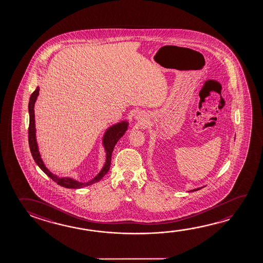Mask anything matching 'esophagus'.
Returning <instances> with one entry per match:
<instances>
[{
    "label": "esophagus",
    "instance_id": "esophagus-1",
    "mask_svg": "<svg viewBox=\"0 0 263 263\" xmlns=\"http://www.w3.org/2000/svg\"><path fill=\"white\" fill-rule=\"evenodd\" d=\"M146 116L145 115V112H139L138 114H137V116H136V119H138V121H143L145 119V117Z\"/></svg>",
    "mask_w": 263,
    "mask_h": 263
}]
</instances>
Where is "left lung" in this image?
<instances>
[{"mask_svg":"<svg viewBox=\"0 0 263 263\" xmlns=\"http://www.w3.org/2000/svg\"><path fill=\"white\" fill-rule=\"evenodd\" d=\"M202 187H200V188H197V189H194V190H191L190 192H196V191H198V190L202 189Z\"/></svg>","mask_w":263,"mask_h":263,"instance_id":"8db88e82","label":"left lung"}]
</instances>
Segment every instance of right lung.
I'll use <instances>...</instances> for the list:
<instances>
[{
  "mask_svg": "<svg viewBox=\"0 0 263 263\" xmlns=\"http://www.w3.org/2000/svg\"><path fill=\"white\" fill-rule=\"evenodd\" d=\"M39 93V87H36L35 91L31 95L30 100H29V104H28V111H29V127H28V142H29V147H30L31 154L33 159L35 161V163L39 165V168L43 171L50 179L57 182L59 185L65 187V188H70V189H79L82 187L91 185L92 183L99 181L103 177L108 173L110 170V165H111V158H112V151L114 147L116 146L117 141L120 139L125 131L127 130L128 126V122L126 121H122L121 123H118L117 125L110 126L106 132L104 134V138H103V145L104 146V149L106 152V160L104 164V168L98 173L97 176H95L92 180H90L88 182H80V181H75L71 178H60L55 174L50 173L48 168H46L45 164L43 163V160L39 154V146L35 139V111H34V106H35V100L37 98Z\"/></svg>",
  "mask_w": 263,
  "mask_h": 263,
  "instance_id": "add662e5",
  "label": "right lung"
}]
</instances>
